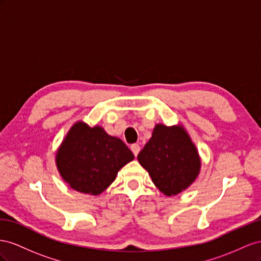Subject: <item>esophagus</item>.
<instances>
[{
  "instance_id": "esophagus-1",
  "label": "esophagus",
  "mask_w": 261,
  "mask_h": 261,
  "mask_svg": "<svg viewBox=\"0 0 261 261\" xmlns=\"http://www.w3.org/2000/svg\"><path fill=\"white\" fill-rule=\"evenodd\" d=\"M131 151H132V153L135 154V156H137L138 154H139V152H140V145L139 144H132L131 145Z\"/></svg>"
}]
</instances>
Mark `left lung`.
Here are the masks:
<instances>
[{
	"mask_svg": "<svg viewBox=\"0 0 261 261\" xmlns=\"http://www.w3.org/2000/svg\"><path fill=\"white\" fill-rule=\"evenodd\" d=\"M138 160L156 187L168 197L187 189L196 180L201 167L197 147L180 124H156Z\"/></svg>",
	"mask_w": 261,
	"mask_h": 261,
	"instance_id": "8db88e82",
	"label": "left lung"
}]
</instances>
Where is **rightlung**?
<instances>
[{
  "label": "right lung",
  "mask_w": 261,
  "mask_h": 261,
  "mask_svg": "<svg viewBox=\"0 0 261 261\" xmlns=\"http://www.w3.org/2000/svg\"><path fill=\"white\" fill-rule=\"evenodd\" d=\"M133 159L135 155L120 139L107 135L99 125L91 128L77 121L59 147L56 164L63 180L72 189L97 196Z\"/></svg>",
  "instance_id": "obj_1"
}]
</instances>
